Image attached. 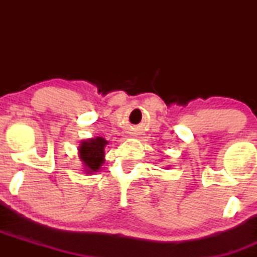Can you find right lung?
I'll return each instance as SVG.
<instances>
[{"label":"right lung","mask_w":257,"mask_h":257,"mask_svg":"<svg viewBox=\"0 0 257 257\" xmlns=\"http://www.w3.org/2000/svg\"><path fill=\"white\" fill-rule=\"evenodd\" d=\"M108 144L104 138L96 137L82 140L78 146V157L84 174L99 172L105 162V147Z\"/></svg>","instance_id":"right-lung-1"}]
</instances>
